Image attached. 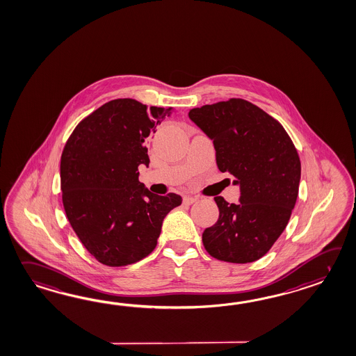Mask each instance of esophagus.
Returning a JSON list of instances; mask_svg holds the SVG:
<instances>
[{"instance_id": "34e87169", "label": "esophagus", "mask_w": 356, "mask_h": 356, "mask_svg": "<svg viewBox=\"0 0 356 356\" xmlns=\"http://www.w3.org/2000/svg\"><path fill=\"white\" fill-rule=\"evenodd\" d=\"M195 202H197V197H184V204H186V206H190V204H193V203H195Z\"/></svg>"}]
</instances>
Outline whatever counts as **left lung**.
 <instances>
[{
  "mask_svg": "<svg viewBox=\"0 0 356 356\" xmlns=\"http://www.w3.org/2000/svg\"><path fill=\"white\" fill-rule=\"evenodd\" d=\"M189 118L213 140L218 170L240 186L237 204L214 197L220 217L204 229L203 245L218 261H258L284 232L296 203L298 150L277 120L245 99L193 108Z\"/></svg>",
  "mask_w": 356,
  "mask_h": 356,
  "instance_id": "left-lung-1",
  "label": "left lung"
}]
</instances>
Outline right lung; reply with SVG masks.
<instances>
[{
	"label": "right lung",
	"instance_id": "right-lung-1",
	"mask_svg": "<svg viewBox=\"0 0 356 356\" xmlns=\"http://www.w3.org/2000/svg\"><path fill=\"white\" fill-rule=\"evenodd\" d=\"M171 112L113 99L80 121L65 144L63 208L83 245L102 264L122 267L149 255L167 213L181 204L175 193H150L138 171L149 165L145 138Z\"/></svg>",
	"mask_w": 356,
	"mask_h": 356
}]
</instances>
